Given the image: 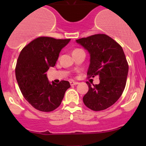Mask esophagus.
Listing matches in <instances>:
<instances>
[{
    "instance_id": "obj_1",
    "label": "esophagus",
    "mask_w": 146,
    "mask_h": 146,
    "mask_svg": "<svg viewBox=\"0 0 146 146\" xmlns=\"http://www.w3.org/2000/svg\"><path fill=\"white\" fill-rule=\"evenodd\" d=\"M70 85H72V86H73V85H78V82H75V81H73V80H71V81H70Z\"/></svg>"
}]
</instances>
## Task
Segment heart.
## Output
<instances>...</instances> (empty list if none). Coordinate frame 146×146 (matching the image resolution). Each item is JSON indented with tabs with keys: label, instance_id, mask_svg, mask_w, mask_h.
Returning a JSON list of instances; mask_svg holds the SVG:
<instances>
[{
	"label": "heart",
	"instance_id": "obj_1",
	"mask_svg": "<svg viewBox=\"0 0 146 146\" xmlns=\"http://www.w3.org/2000/svg\"><path fill=\"white\" fill-rule=\"evenodd\" d=\"M78 49H80V48H76V49H75V50H74V51H76V50H78Z\"/></svg>",
	"mask_w": 146,
	"mask_h": 146
}]
</instances>
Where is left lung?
<instances>
[{
    "instance_id": "1",
    "label": "left lung",
    "mask_w": 146,
    "mask_h": 146,
    "mask_svg": "<svg viewBox=\"0 0 146 146\" xmlns=\"http://www.w3.org/2000/svg\"><path fill=\"white\" fill-rule=\"evenodd\" d=\"M76 42L90 54L88 78L99 76L98 85L88 84V92L82 100L93 111H101L114 104L124 90L129 64L123 48L115 40L104 34L83 37Z\"/></svg>"
}]
</instances>
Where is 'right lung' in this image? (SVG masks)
I'll use <instances>...</instances> for the list:
<instances>
[{
    "instance_id": "1",
    "label": "right lung",
    "mask_w": 146,
    "mask_h": 146,
    "mask_svg": "<svg viewBox=\"0 0 146 146\" xmlns=\"http://www.w3.org/2000/svg\"><path fill=\"white\" fill-rule=\"evenodd\" d=\"M70 39L39 36L22 49L15 67V76L25 99L34 108L48 112L59 107L70 87L66 80L50 84L46 72L54 67L63 48Z\"/></svg>"
}]
</instances>
